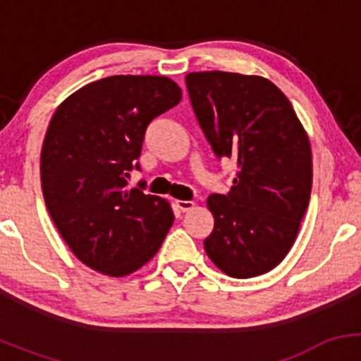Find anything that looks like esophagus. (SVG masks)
I'll list each match as a JSON object with an SVG mask.
<instances>
[{"instance_id": "1", "label": "esophagus", "mask_w": 361, "mask_h": 361, "mask_svg": "<svg viewBox=\"0 0 361 361\" xmlns=\"http://www.w3.org/2000/svg\"><path fill=\"white\" fill-rule=\"evenodd\" d=\"M175 204L178 209L181 210V212H190V210L195 207V202H192V200H176Z\"/></svg>"}]
</instances>
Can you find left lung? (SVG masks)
I'll use <instances>...</instances> for the list:
<instances>
[{
    "label": "left lung",
    "mask_w": 361,
    "mask_h": 361,
    "mask_svg": "<svg viewBox=\"0 0 361 361\" xmlns=\"http://www.w3.org/2000/svg\"><path fill=\"white\" fill-rule=\"evenodd\" d=\"M190 102L217 159L238 166L229 193L207 200L209 258L234 279L275 268L295 241L312 188V154L292 103L271 81L238 73H190Z\"/></svg>",
    "instance_id": "obj_1"
}]
</instances>
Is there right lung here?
Wrapping results in <instances>:
<instances>
[{"instance_id": "obj_1", "label": "right lung", "mask_w": 361, "mask_h": 361, "mask_svg": "<svg viewBox=\"0 0 361 361\" xmlns=\"http://www.w3.org/2000/svg\"><path fill=\"white\" fill-rule=\"evenodd\" d=\"M164 76H110L56 110L40 156L42 192L57 231L93 270L123 276L156 255L175 215L164 198L127 190L149 123L176 106Z\"/></svg>"}]
</instances>
